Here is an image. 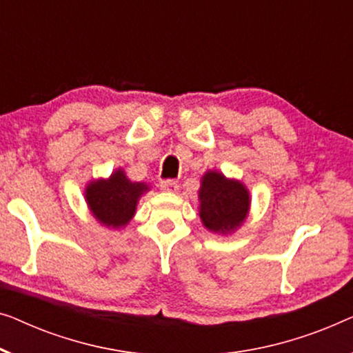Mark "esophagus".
I'll list each match as a JSON object with an SVG mask.
<instances>
[{
    "mask_svg": "<svg viewBox=\"0 0 353 353\" xmlns=\"http://www.w3.org/2000/svg\"><path fill=\"white\" fill-rule=\"evenodd\" d=\"M179 188V183L176 181H171V179H166V181H161V190L174 193Z\"/></svg>",
    "mask_w": 353,
    "mask_h": 353,
    "instance_id": "esophagus-1",
    "label": "esophagus"
}]
</instances>
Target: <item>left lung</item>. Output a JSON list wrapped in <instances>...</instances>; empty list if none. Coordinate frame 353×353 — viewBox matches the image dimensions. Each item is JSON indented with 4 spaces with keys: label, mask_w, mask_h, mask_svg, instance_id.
<instances>
[{
    "label": "left lung",
    "mask_w": 353,
    "mask_h": 353,
    "mask_svg": "<svg viewBox=\"0 0 353 353\" xmlns=\"http://www.w3.org/2000/svg\"><path fill=\"white\" fill-rule=\"evenodd\" d=\"M198 212L206 230L230 235L245 224L251 208V195L245 183L210 170L201 176L198 190Z\"/></svg>",
    "instance_id": "1"
}]
</instances>
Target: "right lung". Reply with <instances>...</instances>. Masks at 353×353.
<instances>
[{
	"label": "right lung",
	"instance_id": "right-lung-1",
	"mask_svg": "<svg viewBox=\"0 0 353 353\" xmlns=\"http://www.w3.org/2000/svg\"><path fill=\"white\" fill-rule=\"evenodd\" d=\"M150 190L147 182H132L123 168H117L108 177L92 179L84 188L88 210L99 224L120 230L136 214L137 203Z\"/></svg>",
	"mask_w": 353,
	"mask_h": 353
}]
</instances>
